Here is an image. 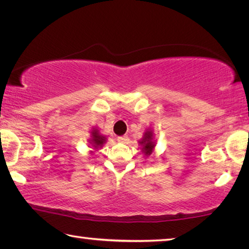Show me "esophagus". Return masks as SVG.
Instances as JSON below:
<instances>
[{
  "label": "esophagus",
  "instance_id": "esophagus-1",
  "mask_svg": "<svg viewBox=\"0 0 249 249\" xmlns=\"http://www.w3.org/2000/svg\"><path fill=\"white\" fill-rule=\"evenodd\" d=\"M117 141H119L120 142H123V144H126V142H128V141H129V138H128V136H119L117 137Z\"/></svg>",
  "mask_w": 249,
  "mask_h": 249
}]
</instances>
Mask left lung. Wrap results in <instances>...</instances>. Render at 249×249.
I'll return each instance as SVG.
<instances>
[{
    "label": "left lung",
    "mask_w": 249,
    "mask_h": 249,
    "mask_svg": "<svg viewBox=\"0 0 249 249\" xmlns=\"http://www.w3.org/2000/svg\"><path fill=\"white\" fill-rule=\"evenodd\" d=\"M151 136H153V135H151L150 132L146 133L144 140H142V144L145 145L144 147H142V150L145 151L146 155H149L151 151H153V148H154V144H153V142H151Z\"/></svg>",
    "instance_id": "1"
}]
</instances>
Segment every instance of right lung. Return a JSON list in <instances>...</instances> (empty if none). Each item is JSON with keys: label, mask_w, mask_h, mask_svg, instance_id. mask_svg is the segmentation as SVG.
Returning a JSON list of instances; mask_svg holds the SVG:
<instances>
[{"label": "right lung", "mask_w": 249, "mask_h": 249, "mask_svg": "<svg viewBox=\"0 0 249 249\" xmlns=\"http://www.w3.org/2000/svg\"><path fill=\"white\" fill-rule=\"evenodd\" d=\"M92 137H93V140H92V141H93V142H94V147H99V146L102 145L104 142V140H105L104 137L100 136L98 132H95V130L92 132Z\"/></svg>", "instance_id": "add662e5"}]
</instances>
